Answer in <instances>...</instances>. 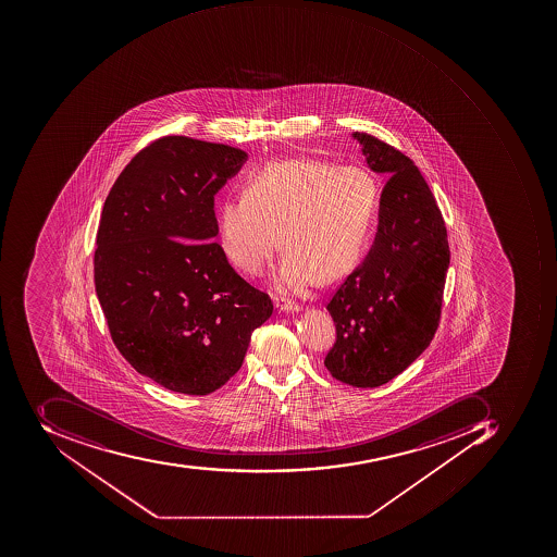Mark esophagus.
Here are the masks:
<instances>
[{
  "mask_svg": "<svg viewBox=\"0 0 557 557\" xmlns=\"http://www.w3.org/2000/svg\"><path fill=\"white\" fill-rule=\"evenodd\" d=\"M276 309L282 312H299L300 306L292 300L281 299L276 300Z\"/></svg>",
  "mask_w": 557,
  "mask_h": 557,
  "instance_id": "1",
  "label": "esophagus"
}]
</instances>
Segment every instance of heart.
Wrapping results in <instances>:
<instances>
[{"instance_id":"heart-1","label":"heart","mask_w":557,"mask_h":557,"mask_svg":"<svg viewBox=\"0 0 557 557\" xmlns=\"http://www.w3.org/2000/svg\"><path fill=\"white\" fill-rule=\"evenodd\" d=\"M380 208L375 174L321 159L270 163L220 206V245L230 263L260 275L282 246V290L304 292L351 272L367 251Z\"/></svg>"}]
</instances>
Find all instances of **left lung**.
Listing matches in <instances>:
<instances>
[{"label": "left lung", "instance_id": "8db88e82", "mask_svg": "<svg viewBox=\"0 0 557 557\" xmlns=\"http://www.w3.org/2000/svg\"><path fill=\"white\" fill-rule=\"evenodd\" d=\"M371 171L388 178L375 245L327 304L336 343L324 364L339 382L375 388L431 345L443 307L449 245L443 214L416 163L368 133H352Z\"/></svg>", "mask_w": 557, "mask_h": 557}]
</instances>
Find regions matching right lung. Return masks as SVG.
<instances>
[{
    "label": "right lung",
    "instance_id": "add662e5",
    "mask_svg": "<svg viewBox=\"0 0 557 557\" xmlns=\"http://www.w3.org/2000/svg\"><path fill=\"white\" fill-rule=\"evenodd\" d=\"M248 159L239 148L162 137L108 194L95 285L117 351L166 391L208 395L235 375L272 299L214 242V196Z\"/></svg>",
    "mask_w": 557,
    "mask_h": 557
}]
</instances>
